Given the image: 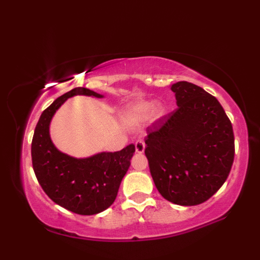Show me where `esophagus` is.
<instances>
[{
  "label": "esophagus",
  "instance_id": "esophagus-1",
  "mask_svg": "<svg viewBox=\"0 0 260 260\" xmlns=\"http://www.w3.org/2000/svg\"><path fill=\"white\" fill-rule=\"evenodd\" d=\"M144 148H145V144L143 141L140 140L135 143V149H136V152H140V154H142V152L144 151Z\"/></svg>",
  "mask_w": 260,
  "mask_h": 260
}]
</instances>
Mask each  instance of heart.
<instances>
[{
  "instance_id": "b5f03b06",
  "label": "heart",
  "mask_w": 260,
  "mask_h": 260,
  "mask_svg": "<svg viewBox=\"0 0 260 260\" xmlns=\"http://www.w3.org/2000/svg\"><path fill=\"white\" fill-rule=\"evenodd\" d=\"M163 111L165 110L162 105H152L149 102H140L125 110V112L123 113V122L126 125L136 126L147 122L150 117H154V118L159 117Z\"/></svg>"
}]
</instances>
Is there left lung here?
Here are the masks:
<instances>
[{
    "label": "left lung",
    "mask_w": 260,
    "mask_h": 260,
    "mask_svg": "<svg viewBox=\"0 0 260 260\" xmlns=\"http://www.w3.org/2000/svg\"><path fill=\"white\" fill-rule=\"evenodd\" d=\"M170 90L177 108L149 127L144 152L166 200L200 205L220 189L232 168V123L218 99L198 85L179 81Z\"/></svg>",
    "instance_id": "obj_1"
}]
</instances>
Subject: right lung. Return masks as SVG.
<instances>
[{
  "mask_svg": "<svg viewBox=\"0 0 260 260\" xmlns=\"http://www.w3.org/2000/svg\"><path fill=\"white\" fill-rule=\"evenodd\" d=\"M76 94L103 97L88 88L76 87L44 110L31 141V163L39 183L52 201L77 214L93 215L105 211L116 200L135 145L88 158H73L60 152L49 137V122L62 103Z\"/></svg>",
  "mask_w": 260,
  "mask_h": 260,
  "instance_id": "right-lung-1",
  "label": "right lung"
}]
</instances>
